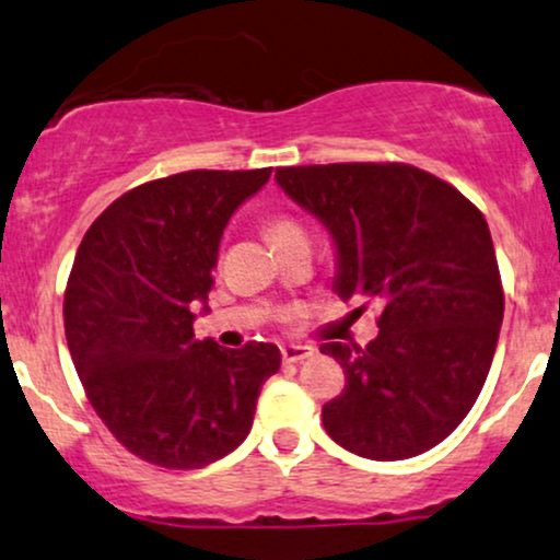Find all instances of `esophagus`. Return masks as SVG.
Instances as JSON below:
<instances>
[{
    "instance_id": "34e87169",
    "label": "esophagus",
    "mask_w": 560,
    "mask_h": 560,
    "mask_svg": "<svg viewBox=\"0 0 560 560\" xmlns=\"http://www.w3.org/2000/svg\"><path fill=\"white\" fill-rule=\"evenodd\" d=\"M280 354H282V362H301L314 354V347H306V345H282L280 347Z\"/></svg>"
}]
</instances>
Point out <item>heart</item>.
<instances>
[{
    "label": "heart",
    "mask_w": 560,
    "mask_h": 560,
    "mask_svg": "<svg viewBox=\"0 0 560 560\" xmlns=\"http://www.w3.org/2000/svg\"><path fill=\"white\" fill-rule=\"evenodd\" d=\"M265 234L275 249L282 252L293 244H308V231L295 215L275 213L265 221Z\"/></svg>",
    "instance_id": "1"
}]
</instances>
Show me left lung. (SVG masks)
<instances>
[{"mask_svg":"<svg viewBox=\"0 0 560 560\" xmlns=\"http://www.w3.org/2000/svg\"><path fill=\"white\" fill-rule=\"evenodd\" d=\"M275 179L331 231L337 293L377 308L368 347L326 342L345 370L324 404L329 438L404 460L466 419L489 375L504 288L489 223L460 190L401 162L280 166Z\"/></svg>","mask_w":560,"mask_h":560,"instance_id":"1","label":"left lung"}]
</instances>
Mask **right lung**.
<instances>
[{
  "label": "right lung",
  "mask_w": 560,
  "mask_h": 560,
  "mask_svg": "<svg viewBox=\"0 0 560 560\" xmlns=\"http://www.w3.org/2000/svg\"><path fill=\"white\" fill-rule=\"evenodd\" d=\"M265 170H190L122 192L94 218L63 293V329L92 409L128 453L172 470L242 445L275 345L226 350L195 337L229 218Z\"/></svg>",
  "instance_id": "obj_1"
}]
</instances>
